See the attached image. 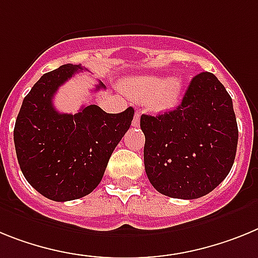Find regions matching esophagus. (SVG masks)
Returning a JSON list of instances; mask_svg holds the SVG:
<instances>
[{
    "mask_svg": "<svg viewBox=\"0 0 258 258\" xmlns=\"http://www.w3.org/2000/svg\"><path fill=\"white\" fill-rule=\"evenodd\" d=\"M139 123H140V113H139V111H136L135 116H134V120H132V126L138 127Z\"/></svg>",
    "mask_w": 258,
    "mask_h": 258,
    "instance_id": "34e87169",
    "label": "esophagus"
}]
</instances>
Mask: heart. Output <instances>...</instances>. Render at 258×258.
Wrapping results in <instances>:
<instances>
[{"mask_svg": "<svg viewBox=\"0 0 258 258\" xmlns=\"http://www.w3.org/2000/svg\"><path fill=\"white\" fill-rule=\"evenodd\" d=\"M183 83L179 78L158 75L135 76L126 82V89L132 98L147 102L149 110L163 113L171 110L179 102Z\"/></svg>", "mask_w": 258, "mask_h": 258, "instance_id": "heart-1", "label": "heart"}]
</instances>
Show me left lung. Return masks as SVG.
I'll use <instances>...</instances> for the list:
<instances>
[{"label":"left lung","mask_w":258,"mask_h":258,"mask_svg":"<svg viewBox=\"0 0 258 258\" xmlns=\"http://www.w3.org/2000/svg\"><path fill=\"white\" fill-rule=\"evenodd\" d=\"M140 127L145 135V172L165 196H205L234 165L236 116L231 97L214 74H197L182 104L160 115L143 114Z\"/></svg>","instance_id":"8db88e82"}]
</instances>
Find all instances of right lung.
Segmentation results:
<instances>
[{
	"label": "right lung",
	"mask_w": 258,
	"mask_h": 258,
	"mask_svg": "<svg viewBox=\"0 0 258 258\" xmlns=\"http://www.w3.org/2000/svg\"><path fill=\"white\" fill-rule=\"evenodd\" d=\"M82 70L80 64L67 63L44 74L24 97L15 122V152L24 178L53 201L76 200L100 184L135 114L132 107L109 114L97 105L76 114L55 110L57 89ZM100 89H105L101 82L96 86Z\"/></svg>",
	"instance_id": "obj_1"
}]
</instances>
